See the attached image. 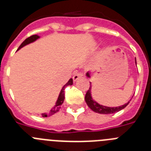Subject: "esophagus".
Masks as SVG:
<instances>
[{
	"mask_svg": "<svg viewBox=\"0 0 151 151\" xmlns=\"http://www.w3.org/2000/svg\"><path fill=\"white\" fill-rule=\"evenodd\" d=\"M82 76H83V75H82V73H80V72H78V73H76V74L74 75V76H73V81H74V82H76V80H78V78H81Z\"/></svg>",
	"mask_w": 151,
	"mask_h": 151,
	"instance_id": "obj_1",
	"label": "esophagus"
}]
</instances>
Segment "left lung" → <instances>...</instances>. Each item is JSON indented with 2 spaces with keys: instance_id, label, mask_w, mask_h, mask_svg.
Instances as JSON below:
<instances>
[{
  "instance_id": "8db88e82",
  "label": "left lung",
  "mask_w": 151,
  "mask_h": 151,
  "mask_svg": "<svg viewBox=\"0 0 151 151\" xmlns=\"http://www.w3.org/2000/svg\"><path fill=\"white\" fill-rule=\"evenodd\" d=\"M135 63L137 64V63H136V58ZM86 76H87V77H90L89 73H86ZM91 90V86H90V88H89V89L88 90V91L86 92L85 100L86 104H87V105L89 106V108L94 112H95V113H101V114H111V113H116V112L120 111L121 110L124 109V108L129 104V102H128L127 104H125L122 105V106H116V107H109V106H103V105L99 104L98 103H97L95 101H94V100L92 99Z\"/></svg>"
}]
</instances>
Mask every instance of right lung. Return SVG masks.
Instances as JSON below:
<instances>
[{"mask_svg": "<svg viewBox=\"0 0 151 151\" xmlns=\"http://www.w3.org/2000/svg\"><path fill=\"white\" fill-rule=\"evenodd\" d=\"M40 38L39 36L37 35H34L30 36V37H29V38H26V39L25 40V41H24L22 44H21L20 46L19 47L18 50H19L20 48H22V47L26 46V45H29V44H30V43H32V42H34L35 41H36V40L38 39V38ZM73 84V78H70V79L68 81L67 83L64 85L63 87L62 88V89H61L59 97H58V99H57L55 106L52 108L51 110H50V111L48 112V113H41V116H42V117L50 116L54 115V113H56L57 112L59 111V110L60 109L61 105H62V104L63 103V101H64V99H65V96H64V94H64V90H65V88H66V86H68V85H72Z\"/></svg>", "mask_w": 151, "mask_h": 151, "instance_id": "add662e5", "label": "right lung"}]
</instances>
